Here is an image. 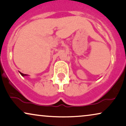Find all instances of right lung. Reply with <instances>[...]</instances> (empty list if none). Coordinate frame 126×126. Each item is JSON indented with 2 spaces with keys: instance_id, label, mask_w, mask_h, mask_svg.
I'll list each match as a JSON object with an SVG mask.
<instances>
[{
  "instance_id": "1",
  "label": "right lung",
  "mask_w": 126,
  "mask_h": 126,
  "mask_svg": "<svg viewBox=\"0 0 126 126\" xmlns=\"http://www.w3.org/2000/svg\"><path fill=\"white\" fill-rule=\"evenodd\" d=\"M19 73H20V74L22 76H23V77H25V76H28V74H23V73H21V72H20V71H19Z\"/></svg>"
}]
</instances>
